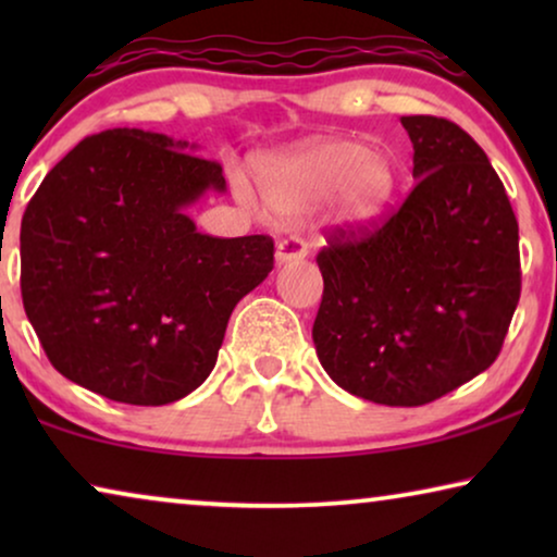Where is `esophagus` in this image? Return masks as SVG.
Instances as JSON below:
<instances>
[{
  "mask_svg": "<svg viewBox=\"0 0 557 557\" xmlns=\"http://www.w3.org/2000/svg\"><path fill=\"white\" fill-rule=\"evenodd\" d=\"M307 253H309V248L301 238H286L276 246V263L284 265V263H292V261H301V258Z\"/></svg>",
  "mask_w": 557,
  "mask_h": 557,
  "instance_id": "obj_1",
  "label": "esophagus"
}]
</instances>
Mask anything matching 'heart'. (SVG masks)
<instances>
[{"mask_svg":"<svg viewBox=\"0 0 557 557\" xmlns=\"http://www.w3.org/2000/svg\"><path fill=\"white\" fill-rule=\"evenodd\" d=\"M258 182L278 215H307L332 200L334 223L362 227L391 208L400 177L385 151L349 139H322L263 159ZM235 193L243 202L250 200L240 177H235Z\"/></svg>","mask_w":557,"mask_h":557,"instance_id":"b5f03b06","label":"heart"}]
</instances>
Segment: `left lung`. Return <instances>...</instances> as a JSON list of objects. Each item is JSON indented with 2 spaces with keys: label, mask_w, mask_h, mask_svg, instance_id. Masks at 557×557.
Instances as JSON below:
<instances>
[{
  "label": "left lung",
  "mask_w": 557,
  "mask_h": 557,
  "mask_svg": "<svg viewBox=\"0 0 557 557\" xmlns=\"http://www.w3.org/2000/svg\"><path fill=\"white\" fill-rule=\"evenodd\" d=\"M416 187L375 233L337 231L317 357L334 383L380 406H423L497 360L520 301V235L482 147L451 121L403 116Z\"/></svg>",
  "instance_id": "8db88e82"
}]
</instances>
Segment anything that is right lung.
<instances>
[{"instance_id":"add662e5","label":"right lung","mask_w":557,"mask_h":557,"mask_svg":"<svg viewBox=\"0 0 557 557\" xmlns=\"http://www.w3.org/2000/svg\"><path fill=\"white\" fill-rule=\"evenodd\" d=\"M189 141L109 128L60 159L20 231L22 304L60 375L166 406L215 368L235 304L273 269L265 235L212 238L187 210L225 193Z\"/></svg>"}]
</instances>
